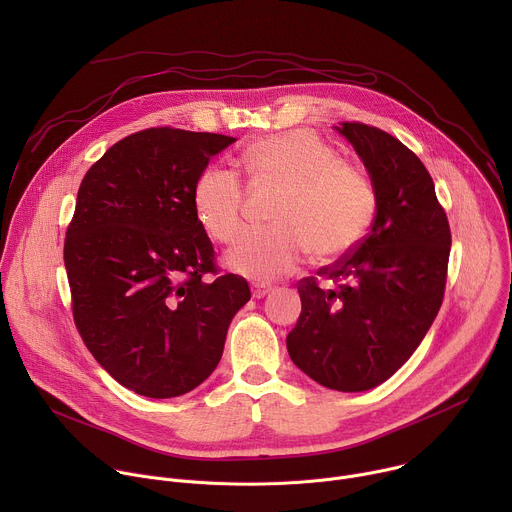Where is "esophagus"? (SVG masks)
<instances>
[{
    "label": "esophagus",
    "instance_id": "esophagus-1",
    "mask_svg": "<svg viewBox=\"0 0 512 512\" xmlns=\"http://www.w3.org/2000/svg\"><path fill=\"white\" fill-rule=\"evenodd\" d=\"M269 291H271V285H263V283H253V285H251V294H253L255 300L265 298V296L269 294Z\"/></svg>",
    "mask_w": 512,
    "mask_h": 512
}]
</instances>
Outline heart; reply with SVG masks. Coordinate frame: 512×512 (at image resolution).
<instances>
[{
    "mask_svg": "<svg viewBox=\"0 0 512 512\" xmlns=\"http://www.w3.org/2000/svg\"><path fill=\"white\" fill-rule=\"evenodd\" d=\"M255 188H281L271 212L275 227L247 231L227 253V265L267 281L294 271L308 251L320 261L350 253L367 237L377 214V186L358 162L310 129H291L255 141L247 150ZM202 229L231 243L243 229L247 188L225 166L200 172L192 192Z\"/></svg>",
    "mask_w": 512,
    "mask_h": 512,
    "instance_id": "1",
    "label": "heart"
}]
</instances>
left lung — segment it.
<instances>
[{"instance_id":"8db88e82","label":"left lung","mask_w":512,"mask_h":512,"mask_svg":"<svg viewBox=\"0 0 512 512\" xmlns=\"http://www.w3.org/2000/svg\"><path fill=\"white\" fill-rule=\"evenodd\" d=\"M338 131L377 186V214L350 253L298 281L302 314L287 352L316 383L344 393L387 381L440 312L452 233L423 162L391 133L360 121ZM333 287L324 290L319 277Z\"/></svg>"}]
</instances>
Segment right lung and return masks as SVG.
<instances>
[{
	"label": "right lung",
	"mask_w": 512,
	"mask_h": 512,
	"mask_svg": "<svg viewBox=\"0 0 512 512\" xmlns=\"http://www.w3.org/2000/svg\"><path fill=\"white\" fill-rule=\"evenodd\" d=\"M235 137L150 127L117 141L85 174L66 229L75 326L123 387L170 399L198 387L251 300L223 275L194 210V184Z\"/></svg>",
	"instance_id": "obj_1"
}]
</instances>
